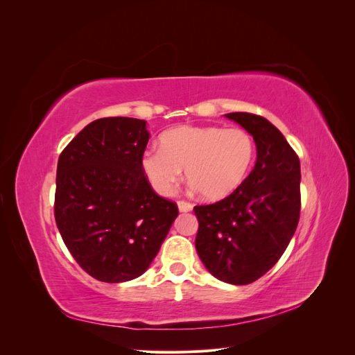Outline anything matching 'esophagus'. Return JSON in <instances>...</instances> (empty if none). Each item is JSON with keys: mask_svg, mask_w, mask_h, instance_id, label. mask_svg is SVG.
<instances>
[{"mask_svg": "<svg viewBox=\"0 0 355 355\" xmlns=\"http://www.w3.org/2000/svg\"><path fill=\"white\" fill-rule=\"evenodd\" d=\"M192 204L191 202H187V201H178V209L180 213H187V211H191L192 210Z\"/></svg>", "mask_w": 355, "mask_h": 355, "instance_id": "1", "label": "esophagus"}]
</instances>
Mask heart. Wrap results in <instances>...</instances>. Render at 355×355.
Returning a JSON list of instances; mask_svg holds the SVG:
<instances>
[{
  "instance_id": "1",
  "label": "heart",
  "mask_w": 355,
  "mask_h": 355,
  "mask_svg": "<svg viewBox=\"0 0 355 355\" xmlns=\"http://www.w3.org/2000/svg\"><path fill=\"white\" fill-rule=\"evenodd\" d=\"M161 148L142 154L141 168L159 196H171L182 168L192 189L218 201L237 191L254 158V141L240 127L178 125L159 136Z\"/></svg>"
}]
</instances>
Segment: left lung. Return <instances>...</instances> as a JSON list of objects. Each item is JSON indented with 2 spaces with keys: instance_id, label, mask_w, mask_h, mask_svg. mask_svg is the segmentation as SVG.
I'll return each instance as SVG.
<instances>
[{
  "instance_id": "8db88e82",
  "label": "left lung",
  "mask_w": 355,
  "mask_h": 355,
  "mask_svg": "<svg viewBox=\"0 0 355 355\" xmlns=\"http://www.w3.org/2000/svg\"><path fill=\"white\" fill-rule=\"evenodd\" d=\"M253 136L256 163L231 196L196 206V249L207 271L230 284H250L280 259L300 211V164L278 128L249 112L225 115Z\"/></svg>"
}]
</instances>
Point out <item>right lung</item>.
<instances>
[{
    "label": "right lung",
    "instance_id": "right-lung-1",
    "mask_svg": "<svg viewBox=\"0 0 355 355\" xmlns=\"http://www.w3.org/2000/svg\"><path fill=\"white\" fill-rule=\"evenodd\" d=\"M149 136L145 120L101 118L59 157L56 225L73 259L99 282L142 275L179 214L142 173Z\"/></svg>",
    "mask_w": 355,
    "mask_h": 355
}]
</instances>
